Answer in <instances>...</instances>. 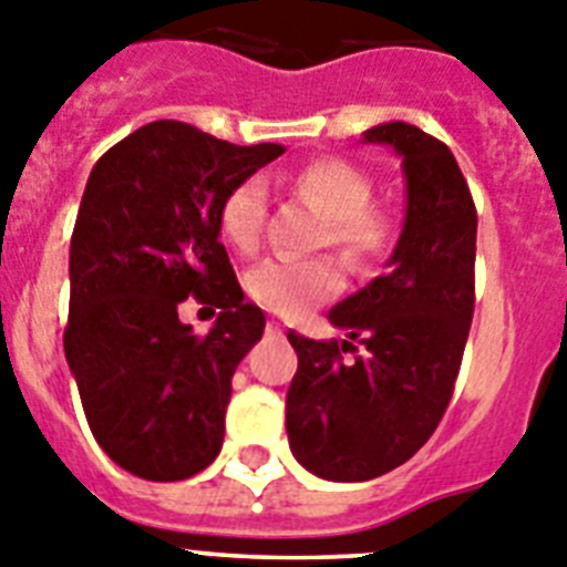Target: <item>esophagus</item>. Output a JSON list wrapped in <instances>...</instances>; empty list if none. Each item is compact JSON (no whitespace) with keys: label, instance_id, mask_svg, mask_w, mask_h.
Here are the masks:
<instances>
[{"label":"esophagus","instance_id":"34e87169","mask_svg":"<svg viewBox=\"0 0 567 567\" xmlns=\"http://www.w3.org/2000/svg\"><path fill=\"white\" fill-rule=\"evenodd\" d=\"M265 330H268V336H282V328H279L277 321H268V328Z\"/></svg>","mask_w":567,"mask_h":567}]
</instances>
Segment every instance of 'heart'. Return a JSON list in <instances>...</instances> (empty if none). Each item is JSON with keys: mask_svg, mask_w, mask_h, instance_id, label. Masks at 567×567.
Segmentation results:
<instances>
[{"mask_svg": "<svg viewBox=\"0 0 567 567\" xmlns=\"http://www.w3.org/2000/svg\"><path fill=\"white\" fill-rule=\"evenodd\" d=\"M296 195L328 214L324 243L341 248L350 262L367 265L379 259L392 243V217L372 206L375 183L361 166L341 157H321L290 177ZM268 217V192L262 177L237 183L220 206V234L228 246L251 254L259 246ZM248 293L271 313L299 319L330 299L344 285V271L336 259H285L259 262L248 274Z\"/></svg>", "mask_w": 567, "mask_h": 567, "instance_id": "obj_1", "label": "heart"}]
</instances>
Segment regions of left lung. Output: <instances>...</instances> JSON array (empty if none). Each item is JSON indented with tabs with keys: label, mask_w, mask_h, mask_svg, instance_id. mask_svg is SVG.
Masks as SVG:
<instances>
[{
	"label": "left lung",
	"mask_w": 567,
	"mask_h": 567,
	"mask_svg": "<svg viewBox=\"0 0 567 567\" xmlns=\"http://www.w3.org/2000/svg\"><path fill=\"white\" fill-rule=\"evenodd\" d=\"M406 177V217L386 271L330 310L350 341L290 330L299 367L285 401L290 452L324 481L361 483L410 461L455 392L474 313L477 212L455 155L417 126L364 132ZM359 340L364 354L340 359Z\"/></svg>",
	"instance_id": "left-lung-1"
}]
</instances>
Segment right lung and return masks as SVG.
Instances as JSON below:
<instances>
[{
    "label": "right lung",
    "instance_id": "right-lung-1",
    "mask_svg": "<svg viewBox=\"0 0 567 567\" xmlns=\"http://www.w3.org/2000/svg\"><path fill=\"white\" fill-rule=\"evenodd\" d=\"M282 152L152 121L90 172L70 239L64 355L95 441L144 481H186L220 455L234 370L265 316L243 302L217 217ZM188 295L221 310L206 337L176 316Z\"/></svg>",
    "mask_w": 567,
    "mask_h": 567
}]
</instances>
